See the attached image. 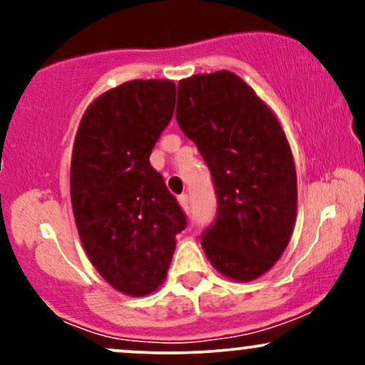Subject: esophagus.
Listing matches in <instances>:
<instances>
[{
	"label": "esophagus",
	"mask_w": 365,
	"mask_h": 365,
	"mask_svg": "<svg viewBox=\"0 0 365 365\" xmlns=\"http://www.w3.org/2000/svg\"><path fill=\"white\" fill-rule=\"evenodd\" d=\"M178 202H180V206H182V209L185 212H188L190 211V197H188L187 194H182L178 197Z\"/></svg>",
	"instance_id": "obj_1"
}]
</instances>
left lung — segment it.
I'll use <instances>...</instances> for the list:
<instances>
[{"label": "left lung", "instance_id": "8db88e82", "mask_svg": "<svg viewBox=\"0 0 365 365\" xmlns=\"http://www.w3.org/2000/svg\"><path fill=\"white\" fill-rule=\"evenodd\" d=\"M177 121L216 188V220L200 237L204 252L221 274L252 282L282 257L295 225V163L282 125L252 87L226 70L180 81Z\"/></svg>", "mask_w": 365, "mask_h": 365}]
</instances>
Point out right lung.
I'll list each match as a JSON object with an SVG mask.
<instances>
[{
    "mask_svg": "<svg viewBox=\"0 0 365 365\" xmlns=\"http://www.w3.org/2000/svg\"><path fill=\"white\" fill-rule=\"evenodd\" d=\"M171 81H130L83 113L75 137L70 195L92 266L125 295H149L165 282L175 237L187 216L150 166L175 111Z\"/></svg>",
    "mask_w": 365,
    "mask_h": 365,
    "instance_id": "add662e5",
    "label": "right lung"
}]
</instances>
